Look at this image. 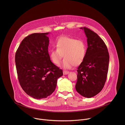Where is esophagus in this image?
I'll return each instance as SVG.
<instances>
[{
    "mask_svg": "<svg viewBox=\"0 0 125 125\" xmlns=\"http://www.w3.org/2000/svg\"><path fill=\"white\" fill-rule=\"evenodd\" d=\"M69 73V71H63V73L64 75H66V74H67Z\"/></svg>",
    "mask_w": 125,
    "mask_h": 125,
    "instance_id": "34e87169",
    "label": "esophagus"
}]
</instances>
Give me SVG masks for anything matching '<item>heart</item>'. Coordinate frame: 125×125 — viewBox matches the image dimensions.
<instances>
[{
    "mask_svg": "<svg viewBox=\"0 0 125 125\" xmlns=\"http://www.w3.org/2000/svg\"><path fill=\"white\" fill-rule=\"evenodd\" d=\"M55 45L56 48H52L50 52V59L55 64H59L63 56L64 58L61 66L65 69L79 65L84 61L87 47L82 40L63 36L57 40Z\"/></svg>",
    "mask_w": 125,
    "mask_h": 125,
    "instance_id": "obj_1",
    "label": "heart"
}]
</instances>
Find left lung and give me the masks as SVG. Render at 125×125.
Returning a JSON list of instances; mask_svg holds the SVG:
<instances>
[{
	"label": "left lung",
	"instance_id": "1",
	"mask_svg": "<svg viewBox=\"0 0 125 125\" xmlns=\"http://www.w3.org/2000/svg\"><path fill=\"white\" fill-rule=\"evenodd\" d=\"M87 37L85 59L77 68L75 89L83 97L89 98L98 94L106 80L109 55L102 39L89 28L81 27Z\"/></svg>",
	"mask_w": 125,
	"mask_h": 125
}]
</instances>
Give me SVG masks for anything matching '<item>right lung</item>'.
I'll list each match as a JSON object with an SVG mask.
<instances>
[{
	"instance_id": "1",
	"label": "right lung",
	"mask_w": 125,
	"mask_h": 125,
	"mask_svg": "<svg viewBox=\"0 0 125 125\" xmlns=\"http://www.w3.org/2000/svg\"><path fill=\"white\" fill-rule=\"evenodd\" d=\"M49 33H34L25 37L15 54V63L21 87L36 99L46 98L56 89L63 75L51 61L48 52Z\"/></svg>"
}]
</instances>
